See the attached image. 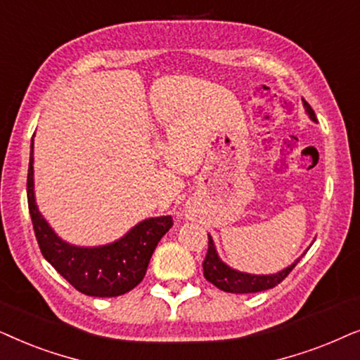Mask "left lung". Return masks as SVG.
Wrapping results in <instances>:
<instances>
[{"label":"left lung","instance_id":"left-lung-1","mask_svg":"<svg viewBox=\"0 0 360 360\" xmlns=\"http://www.w3.org/2000/svg\"><path fill=\"white\" fill-rule=\"evenodd\" d=\"M304 108L308 112L309 118L316 122L314 110L311 108L308 102H304ZM300 260H296L293 265L285 268L283 271L276 273V275H248V273H240L229 268L225 263L217 257V252H215L214 242L209 236V248L207 255L204 258L202 268H204V276L205 280L210 281V283L217 286L219 290L225 291V293H257V291L270 290L275 288L276 285H280L281 281L285 280L286 276L290 275L291 270L298 265Z\"/></svg>","mask_w":360,"mask_h":360}]
</instances>
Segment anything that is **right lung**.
<instances>
[{
    "instance_id": "obj_1",
    "label": "right lung",
    "mask_w": 360,
    "mask_h": 360,
    "mask_svg": "<svg viewBox=\"0 0 360 360\" xmlns=\"http://www.w3.org/2000/svg\"><path fill=\"white\" fill-rule=\"evenodd\" d=\"M27 205L42 257L75 290L100 298L124 295L140 285L158 242L172 227V217L166 215L138 224L112 245L80 248L62 242L36 207L32 191V146L27 169Z\"/></svg>"
}]
</instances>
